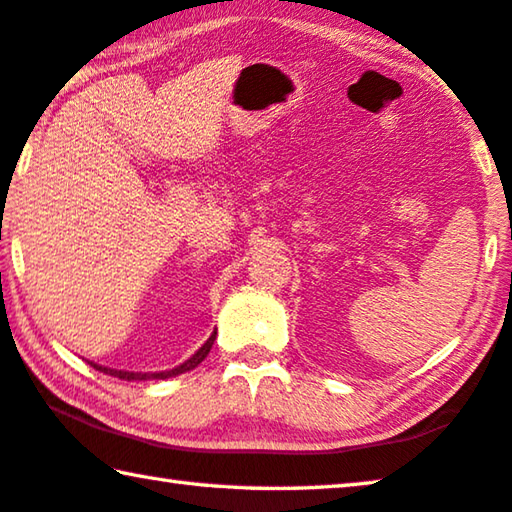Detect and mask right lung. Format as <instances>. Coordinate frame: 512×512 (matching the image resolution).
<instances>
[{
  "instance_id": "obj_1",
  "label": "right lung",
  "mask_w": 512,
  "mask_h": 512,
  "mask_svg": "<svg viewBox=\"0 0 512 512\" xmlns=\"http://www.w3.org/2000/svg\"><path fill=\"white\" fill-rule=\"evenodd\" d=\"M214 339H216V332L210 336V339H207L205 343H203V348L198 350L194 357H189L185 363H180L178 368H173V370H164V372H126V370H110V368H103V366H97V363H92L94 368L97 370H101V372H106V375H112V377H119V379H126V381H146V379H169V377H176V375H183V372H187V370H192V368H196L198 363H201L207 354H210V350H212V345H214Z\"/></svg>"
}]
</instances>
